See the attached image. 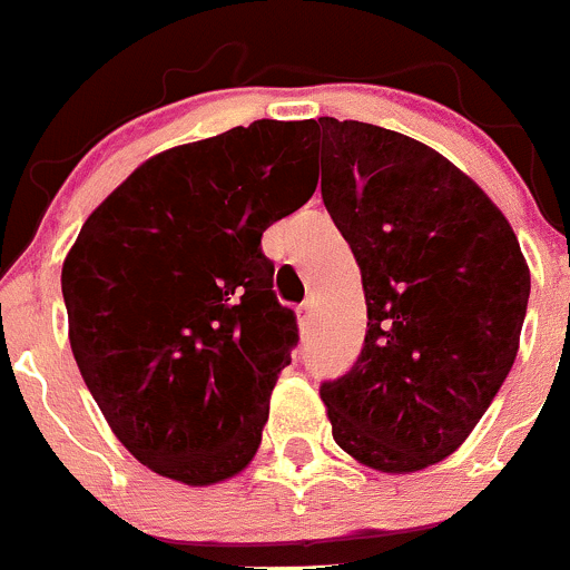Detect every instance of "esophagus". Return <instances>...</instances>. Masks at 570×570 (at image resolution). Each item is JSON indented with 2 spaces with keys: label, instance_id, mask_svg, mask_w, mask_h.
Instances as JSON below:
<instances>
[{
  "label": "esophagus",
  "instance_id": "esophagus-1",
  "mask_svg": "<svg viewBox=\"0 0 570 570\" xmlns=\"http://www.w3.org/2000/svg\"><path fill=\"white\" fill-rule=\"evenodd\" d=\"M314 320V306L312 303H303V306H297V323L301 325H308Z\"/></svg>",
  "mask_w": 570,
  "mask_h": 570
}]
</instances>
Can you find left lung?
Wrapping results in <instances>:
<instances>
[{"label": "left lung", "mask_w": 570, "mask_h": 570, "mask_svg": "<svg viewBox=\"0 0 570 570\" xmlns=\"http://www.w3.org/2000/svg\"><path fill=\"white\" fill-rule=\"evenodd\" d=\"M323 203L362 269L367 334L320 390L345 454L414 473L454 454L518 356L529 264L501 208L423 141L323 116Z\"/></svg>", "instance_id": "obj_1"}]
</instances>
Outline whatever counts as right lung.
<instances>
[{
  "label": "right lung",
  "instance_id": "obj_1",
  "mask_svg": "<svg viewBox=\"0 0 570 570\" xmlns=\"http://www.w3.org/2000/svg\"><path fill=\"white\" fill-rule=\"evenodd\" d=\"M312 121H253L173 147L82 223L60 286L69 342L110 432L189 488L245 471L297 342L262 234L317 189Z\"/></svg>",
  "mask_w": 570,
  "mask_h": 570
}]
</instances>
